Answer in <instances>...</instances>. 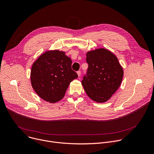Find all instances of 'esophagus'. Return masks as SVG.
<instances>
[{"mask_svg":"<svg viewBox=\"0 0 154 154\" xmlns=\"http://www.w3.org/2000/svg\"><path fill=\"white\" fill-rule=\"evenodd\" d=\"M77 75H78L79 77H80V75H81V71H78L77 72Z\"/></svg>","mask_w":154,"mask_h":154,"instance_id":"esophagus-1","label":"esophagus"}]
</instances>
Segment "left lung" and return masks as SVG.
I'll use <instances>...</instances> for the list:
<instances>
[{"mask_svg":"<svg viewBox=\"0 0 154 154\" xmlns=\"http://www.w3.org/2000/svg\"><path fill=\"white\" fill-rule=\"evenodd\" d=\"M87 74L82 84L88 97L97 103L107 101L121 85L123 69L110 51L99 48L86 53Z\"/></svg>","mask_w":154,"mask_h":154,"instance_id":"1","label":"left lung"}]
</instances>
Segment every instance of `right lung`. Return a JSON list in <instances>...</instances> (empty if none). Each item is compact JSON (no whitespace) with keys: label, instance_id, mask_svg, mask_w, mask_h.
Here are the masks:
<instances>
[{"label":"right lung","instance_id":"obj_1","mask_svg":"<svg viewBox=\"0 0 154 154\" xmlns=\"http://www.w3.org/2000/svg\"><path fill=\"white\" fill-rule=\"evenodd\" d=\"M71 65L63 51H47L40 56L31 71V83L36 94L53 103L62 99L69 83L78 77Z\"/></svg>","mask_w":154,"mask_h":154}]
</instances>
